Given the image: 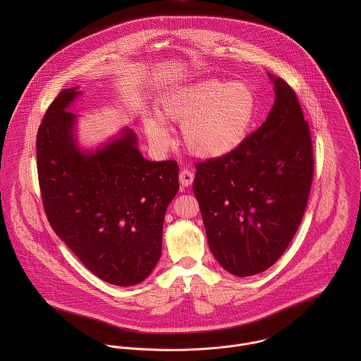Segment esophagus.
<instances>
[{
    "label": "esophagus",
    "mask_w": 361,
    "mask_h": 361,
    "mask_svg": "<svg viewBox=\"0 0 361 361\" xmlns=\"http://www.w3.org/2000/svg\"><path fill=\"white\" fill-rule=\"evenodd\" d=\"M179 180L182 183V186H190L195 180V172L189 168H185L179 172Z\"/></svg>",
    "instance_id": "1"
}]
</instances>
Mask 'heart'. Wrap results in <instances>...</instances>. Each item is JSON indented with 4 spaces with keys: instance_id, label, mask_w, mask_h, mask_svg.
I'll return each instance as SVG.
<instances>
[{
    "instance_id": "1",
    "label": "heart",
    "mask_w": 361,
    "mask_h": 361,
    "mask_svg": "<svg viewBox=\"0 0 361 361\" xmlns=\"http://www.w3.org/2000/svg\"><path fill=\"white\" fill-rule=\"evenodd\" d=\"M257 106V96L249 85L208 79L166 97L161 115L183 125V142L189 152L216 158L229 154L246 140L256 121ZM145 128L157 149L171 145V132L159 116H147Z\"/></svg>"
}]
</instances>
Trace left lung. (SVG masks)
<instances>
[{
	"mask_svg": "<svg viewBox=\"0 0 361 361\" xmlns=\"http://www.w3.org/2000/svg\"><path fill=\"white\" fill-rule=\"evenodd\" d=\"M269 78L276 99L265 122L236 150L196 164L193 192L209 250L236 276L259 274L283 255L312 182L309 123L295 90Z\"/></svg>",
	"mask_w": 361,
	"mask_h": 361,
	"instance_id": "8db88e82",
	"label": "left lung"
}]
</instances>
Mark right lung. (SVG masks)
Masks as SVG:
<instances>
[{
    "mask_svg": "<svg viewBox=\"0 0 361 361\" xmlns=\"http://www.w3.org/2000/svg\"><path fill=\"white\" fill-rule=\"evenodd\" d=\"M78 87L50 104L37 132L42 200L55 233L96 276L116 286L145 281L161 257L166 207L179 189L173 159L149 161L126 128L94 153L76 145Z\"/></svg>",
    "mask_w": 361,
    "mask_h": 361,
    "instance_id": "1",
    "label": "right lung"
}]
</instances>
